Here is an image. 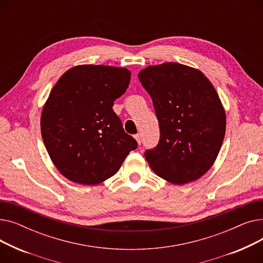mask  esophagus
I'll return each mask as SVG.
<instances>
[{
    "label": "esophagus",
    "instance_id": "esophagus-1",
    "mask_svg": "<svg viewBox=\"0 0 263 263\" xmlns=\"http://www.w3.org/2000/svg\"><path fill=\"white\" fill-rule=\"evenodd\" d=\"M134 139L136 140L137 144L141 145V143H142V136H141V134H136V135H134Z\"/></svg>",
    "mask_w": 263,
    "mask_h": 263
}]
</instances>
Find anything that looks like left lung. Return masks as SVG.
Segmentation results:
<instances>
[{"mask_svg": "<svg viewBox=\"0 0 263 263\" xmlns=\"http://www.w3.org/2000/svg\"><path fill=\"white\" fill-rule=\"evenodd\" d=\"M159 120L160 141L145 158L159 177L183 185L214 164L226 132L219 97L200 70L178 63L148 66L139 73Z\"/></svg>", "mask_w": 263, "mask_h": 263, "instance_id": "obj_1", "label": "left lung"}]
</instances>
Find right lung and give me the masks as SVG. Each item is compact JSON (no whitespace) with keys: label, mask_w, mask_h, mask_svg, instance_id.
<instances>
[{"label":"right lung","mask_w":263,"mask_h":263,"mask_svg":"<svg viewBox=\"0 0 263 263\" xmlns=\"http://www.w3.org/2000/svg\"><path fill=\"white\" fill-rule=\"evenodd\" d=\"M130 79L127 68L79 65L51 89L41 113V136L53 164L70 181L101 183L137 148L112 108Z\"/></svg>","instance_id":"1"}]
</instances>
